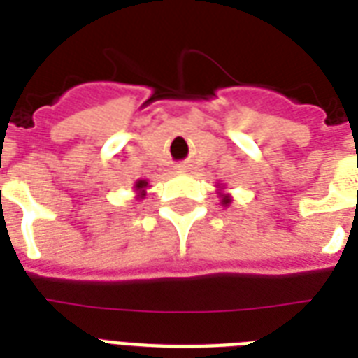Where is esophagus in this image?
<instances>
[{
  "label": "esophagus",
  "instance_id": "esophagus-1",
  "mask_svg": "<svg viewBox=\"0 0 358 358\" xmlns=\"http://www.w3.org/2000/svg\"><path fill=\"white\" fill-rule=\"evenodd\" d=\"M176 171H178V173H182V171H184V167L180 165V167H176Z\"/></svg>",
  "mask_w": 358,
  "mask_h": 358
}]
</instances>
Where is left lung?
Listing matches in <instances>:
<instances>
[{"instance_id": "left-lung-1", "label": "left lung", "mask_w": 358, "mask_h": 358, "mask_svg": "<svg viewBox=\"0 0 358 358\" xmlns=\"http://www.w3.org/2000/svg\"><path fill=\"white\" fill-rule=\"evenodd\" d=\"M217 187H219L217 195H219V199H221V204H223L224 208L230 206V202H232V196H230V193H227V189H224V185L219 184Z\"/></svg>"}]
</instances>
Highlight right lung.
<instances>
[{
  "label": "right lung",
  "instance_id": "obj_1",
  "mask_svg": "<svg viewBox=\"0 0 358 358\" xmlns=\"http://www.w3.org/2000/svg\"><path fill=\"white\" fill-rule=\"evenodd\" d=\"M146 187H148V180H137L134 185L135 189V195H137V199H145L146 196Z\"/></svg>",
  "mask_w": 358,
  "mask_h": 358
}]
</instances>
